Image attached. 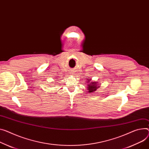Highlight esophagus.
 Instances as JSON below:
<instances>
[{
  "mask_svg": "<svg viewBox=\"0 0 149 149\" xmlns=\"http://www.w3.org/2000/svg\"><path fill=\"white\" fill-rule=\"evenodd\" d=\"M71 74H73V73H71Z\"/></svg>",
  "mask_w": 149,
  "mask_h": 149,
  "instance_id": "obj_1",
  "label": "esophagus"
}]
</instances>
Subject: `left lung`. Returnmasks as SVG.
<instances>
[{"mask_svg":"<svg viewBox=\"0 0 149 149\" xmlns=\"http://www.w3.org/2000/svg\"><path fill=\"white\" fill-rule=\"evenodd\" d=\"M86 84H87V92L89 93H94L95 91H97V89L100 88L98 82L96 81H92L91 78H87Z\"/></svg>","mask_w":149,"mask_h":149,"instance_id":"1","label":"left lung"}]
</instances>
